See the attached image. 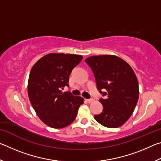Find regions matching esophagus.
<instances>
[{
  "instance_id": "obj_1",
  "label": "esophagus",
  "mask_w": 161,
  "mask_h": 161,
  "mask_svg": "<svg viewBox=\"0 0 161 161\" xmlns=\"http://www.w3.org/2000/svg\"><path fill=\"white\" fill-rule=\"evenodd\" d=\"M85 101L86 102H88V103H91V102H92L94 101V99H85Z\"/></svg>"
}]
</instances>
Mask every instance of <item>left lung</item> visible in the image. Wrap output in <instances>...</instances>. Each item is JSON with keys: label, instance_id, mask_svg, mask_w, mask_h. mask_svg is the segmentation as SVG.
Here are the masks:
<instances>
[{"label": "left lung", "instance_id": "1", "mask_svg": "<svg viewBox=\"0 0 161 161\" xmlns=\"http://www.w3.org/2000/svg\"><path fill=\"white\" fill-rule=\"evenodd\" d=\"M85 62L94 73L97 89L105 96L99 100L103 111L94 116L95 120L107 128L122 126L131 116L139 96L138 80L133 69L116 55L92 56Z\"/></svg>", "mask_w": 161, "mask_h": 161}]
</instances>
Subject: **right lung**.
Masks as SVG:
<instances>
[{
    "instance_id": "right-lung-1",
    "label": "right lung",
    "mask_w": 161,
    "mask_h": 161,
    "mask_svg": "<svg viewBox=\"0 0 161 161\" xmlns=\"http://www.w3.org/2000/svg\"><path fill=\"white\" fill-rule=\"evenodd\" d=\"M83 57L80 54L50 53L32 67L28 83V94L32 107L43 123L54 129H62L74 121L81 97L73 96L61 89L69 86V77Z\"/></svg>"
}]
</instances>
